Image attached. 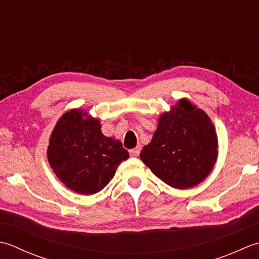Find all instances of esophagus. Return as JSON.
<instances>
[{"label": "esophagus", "instance_id": "34e87169", "mask_svg": "<svg viewBox=\"0 0 259 259\" xmlns=\"http://www.w3.org/2000/svg\"><path fill=\"white\" fill-rule=\"evenodd\" d=\"M140 152H141L140 147H135V149L130 151V154H131L132 156H139V155H140Z\"/></svg>", "mask_w": 259, "mask_h": 259}]
</instances>
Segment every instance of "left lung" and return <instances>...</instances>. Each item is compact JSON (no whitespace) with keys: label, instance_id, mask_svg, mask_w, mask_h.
Instances as JSON below:
<instances>
[{"label":"left lung","instance_id":"8db88e82","mask_svg":"<svg viewBox=\"0 0 259 259\" xmlns=\"http://www.w3.org/2000/svg\"><path fill=\"white\" fill-rule=\"evenodd\" d=\"M141 160L172 188L189 189L202 182L218 157V137L209 116L182 98L163 113Z\"/></svg>","mask_w":259,"mask_h":259}]
</instances>
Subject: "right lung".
<instances>
[{
	"label": "right lung",
	"mask_w": 259,
	"mask_h": 259,
	"mask_svg": "<svg viewBox=\"0 0 259 259\" xmlns=\"http://www.w3.org/2000/svg\"><path fill=\"white\" fill-rule=\"evenodd\" d=\"M98 119L80 109L66 112L52 131L49 164L65 186L80 194H94L107 186L119 163L128 159L120 141L105 136Z\"/></svg>",
	"instance_id": "add662e5"
}]
</instances>
